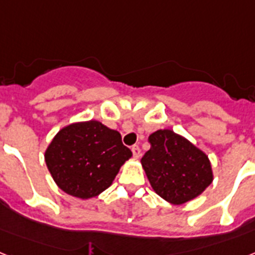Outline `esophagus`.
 Instances as JSON below:
<instances>
[{
    "instance_id": "esophagus-1",
    "label": "esophagus",
    "mask_w": 255,
    "mask_h": 255,
    "mask_svg": "<svg viewBox=\"0 0 255 255\" xmlns=\"http://www.w3.org/2000/svg\"><path fill=\"white\" fill-rule=\"evenodd\" d=\"M131 152L134 159H139L140 157V148L138 146H132L131 147Z\"/></svg>"
}]
</instances>
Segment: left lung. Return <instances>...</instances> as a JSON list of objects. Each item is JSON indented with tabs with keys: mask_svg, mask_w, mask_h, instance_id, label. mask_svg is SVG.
<instances>
[{
	"mask_svg": "<svg viewBox=\"0 0 255 255\" xmlns=\"http://www.w3.org/2000/svg\"><path fill=\"white\" fill-rule=\"evenodd\" d=\"M148 142L151 148L140 163L159 197L178 206L199 197L211 185V161L185 136L160 129L148 136Z\"/></svg>",
	"mask_w": 255,
	"mask_h": 255,
	"instance_id": "8db88e82",
	"label": "left lung"
}]
</instances>
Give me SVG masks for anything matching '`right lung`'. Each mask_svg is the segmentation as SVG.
I'll use <instances>...</instances> for the list:
<instances>
[{
	"mask_svg": "<svg viewBox=\"0 0 255 255\" xmlns=\"http://www.w3.org/2000/svg\"><path fill=\"white\" fill-rule=\"evenodd\" d=\"M131 156L121 134L96 120L62 128L44 153L57 186L79 199L94 198L108 189Z\"/></svg>",
	"mask_w": 255,
	"mask_h": 255,
	"instance_id": "add662e5",
	"label": "right lung"
}]
</instances>
